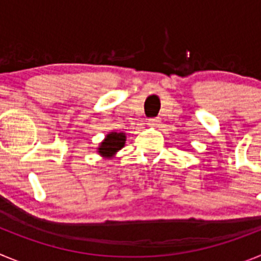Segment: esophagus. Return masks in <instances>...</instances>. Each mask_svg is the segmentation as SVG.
<instances>
[{"label": "esophagus", "mask_w": 261, "mask_h": 261, "mask_svg": "<svg viewBox=\"0 0 261 261\" xmlns=\"http://www.w3.org/2000/svg\"><path fill=\"white\" fill-rule=\"evenodd\" d=\"M159 123H161V120H159V117H153V119L147 120V124H149V125H151V126L159 125Z\"/></svg>", "instance_id": "obj_1"}]
</instances>
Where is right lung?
Returning a JSON list of instances; mask_svg holds the SVG:
<instances>
[{
	"mask_svg": "<svg viewBox=\"0 0 261 261\" xmlns=\"http://www.w3.org/2000/svg\"><path fill=\"white\" fill-rule=\"evenodd\" d=\"M125 133L112 130V132L107 133L105 140L99 144L96 151H98L99 155L103 156L105 159H112L117 151L123 149L124 145H125Z\"/></svg>",
	"mask_w": 261,
	"mask_h": 261,
	"instance_id": "right-lung-1",
	"label": "right lung"
}]
</instances>
